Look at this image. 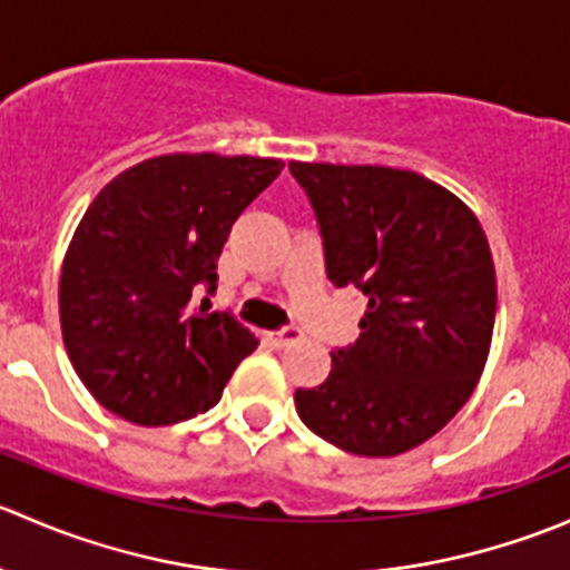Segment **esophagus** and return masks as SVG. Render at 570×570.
Returning <instances> with one entry per match:
<instances>
[{
    "mask_svg": "<svg viewBox=\"0 0 570 570\" xmlns=\"http://www.w3.org/2000/svg\"><path fill=\"white\" fill-rule=\"evenodd\" d=\"M303 336V331L297 325H284V327H278V331L273 333V338L278 344H289V342H297V338Z\"/></svg>",
    "mask_w": 570,
    "mask_h": 570,
    "instance_id": "esophagus-1",
    "label": "esophagus"
}]
</instances>
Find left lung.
<instances>
[{
	"label": "left lung",
	"instance_id": "left-lung-1",
	"mask_svg": "<svg viewBox=\"0 0 570 570\" xmlns=\"http://www.w3.org/2000/svg\"><path fill=\"white\" fill-rule=\"evenodd\" d=\"M317 217L333 286L370 297L361 336L331 375L297 389L312 433L344 452L392 458L465 405L497 320V273L480 220L450 189L381 165L289 163Z\"/></svg>",
	"mask_w": 570,
	"mask_h": 570
}]
</instances>
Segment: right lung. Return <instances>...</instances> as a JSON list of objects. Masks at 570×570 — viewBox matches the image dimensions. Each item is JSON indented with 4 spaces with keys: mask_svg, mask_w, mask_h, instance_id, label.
I'll return each instance as SVG.
<instances>
[{
    "mask_svg": "<svg viewBox=\"0 0 570 570\" xmlns=\"http://www.w3.org/2000/svg\"><path fill=\"white\" fill-rule=\"evenodd\" d=\"M284 163L165 154L124 170L85 212L60 275L68 358L126 422L176 424L209 411L256 350L232 312H209L217 258L245 206Z\"/></svg>",
    "mask_w": 570,
    "mask_h": 570,
    "instance_id": "1",
    "label": "right lung"
}]
</instances>
